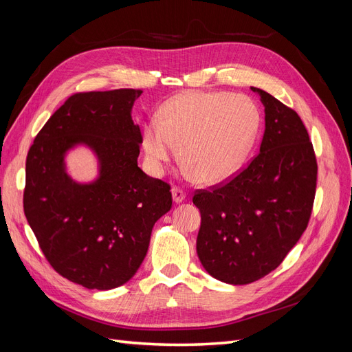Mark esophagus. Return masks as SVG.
Returning <instances> with one entry per match:
<instances>
[{"mask_svg":"<svg viewBox=\"0 0 352 352\" xmlns=\"http://www.w3.org/2000/svg\"><path fill=\"white\" fill-rule=\"evenodd\" d=\"M172 195H173V201L177 202V204H179V202H182L186 198L185 190L180 189L179 186H173L172 188Z\"/></svg>","mask_w":352,"mask_h":352,"instance_id":"esophagus-1","label":"esophagus"}]
</instances>
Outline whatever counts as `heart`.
<instances>
[{
    "label": "heart",
    "instance_id": "1",
    "mask_svg": "<svg viewBox=\"0 0 352 352\" xmlns=\"http://www.w3.org/2000/svg\"><path fill=\"white\" fill-rule=\"evenodd\" d=\"M258 110L245 95L184 92L162 107V120L151 119L142 136L154 173H162L176 154L188 175L202 184H217L236 172L258 131Z\"/></svg>",
    "mask_w": 352,
    "mask_h": 352
}]
</instances>
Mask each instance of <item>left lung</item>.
<instances>
[{"instance_id":"left-lung-1","label":"left lung","mask_w":352,"mask_h":352,"mask_svg":"<svg viewBox=\"0 0 352 352\" xmlns=\"http://www.w3.org/2000/svg\"><path fill=\"white\" fill-rule=\"evenodd\" d=\"M265 129L260 153L226 182L197 189L201 212L197 252L225 283L247 285L285 260L311 217L317 160L295 110L258 88Z\"/></svg>"}]
</instances>
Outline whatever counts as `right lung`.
Wrapping results in <instances>:
<instances>
[{
    "label": "right lung",
    "mask_w": 352,
    "mask_h": 352,
    "mask_svg": "<svg viewBox=\"0 0 352 352\" xmlns=\"http://www.w3.org/2000/svg\"><path fill=\"white\" fill-rule=\"evenodd\" d=\"M141 89L74 94L36 135L26 158L23 210L45 258L63 278L107 291L133 278L155 221L172 208L170 185L138 167L142 142L132 120ZM92 147L100 177L73 183L64 154Z\"/></svg>",
    "instance_id": "obj_1"
}]
</instances>
